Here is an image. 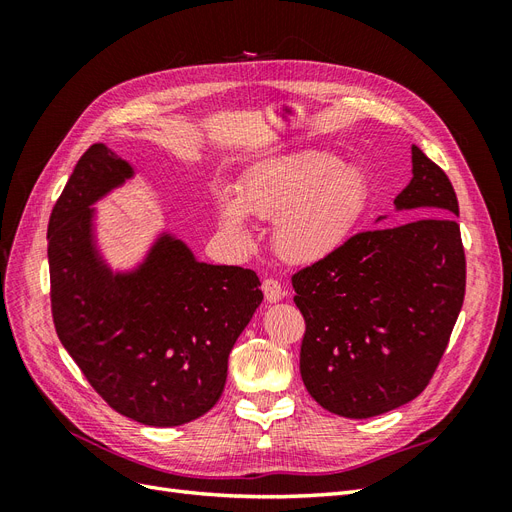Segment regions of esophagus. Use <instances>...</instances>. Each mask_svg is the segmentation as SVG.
I'll use <instances>...</instances> for the list:
<instances>
[{
  "instance_id": "1",
  "label": "esophagus",
  "mask_w": 512,
  "mask_h": 512,
  "mask_svg": "<svg viewBox=\"0 0 512 512\" xmlns=\"http://www.w3.org/2000/svg\"><path fill=\"white\" fill-rule=\"evenodd\" d=\"M262 292H265V299L269 303H277V301H282L286 297L284 286L277 280H273V277H267V280L262 282Z\"/></svg>"
}]
</instances>
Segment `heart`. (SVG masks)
I'll list each match as a JSON object with an SVG mask.
<instances>
[{
    "label": "heart",
    "instance_id": "heart-1",
    "mask_svg": "<svg viewBox=\"0 0 512 512\" xmlns=\"http://www.w3.org/2000/svg\"><path fill=\"white\" fill-rule=\"evenodd\" d=\"M215 211L224 235L252 243L247 218L273 220V245L290 265H316L352 237L369 205V183L359 168L329 153H297L258 164L237 192L215 188Z\"/></svg>",
    "mask_w": 512,
    "mask_h": 512
}]
</instances>
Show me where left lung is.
<instances>
[{"label":"left lung","mask_w":512,"mask_h":512,"mask_svg":"<svg viewBox=\"0 0 512 512\" xmlns=\"http://www.w3.org/2000/svg\"><path fill=\"white\" fill-rule=\"evenodd\" d=\"M395 209L418 220L359 232L292 275L305 318L303 384L346 418L384 414L425 391L466 294L457 194L416 145Z\"/></svg>","instance_id":"1"}]
</instances>
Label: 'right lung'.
Masks as SVG:
<instances>
[{
    "instance_id": "right-lung-1",
    "label": "right lung",
    "mask_w": 512,
    "mask_h": 512,
    "mask_svg": "<svg viewBox=\"0 0 512 512\" xmlns=\"http://www.w3.org/2000/svg\"><path fill=\"white\" fill-rule=\"evenodd\" d=\"M134 175L102 143L74 166L49 220L55 331L119 414L177 427L222 397L228 354L262 303L252 269L198 262L162 232L134 271L113 273L94 235V203Z\"/></svg>"
}]
</instances>
